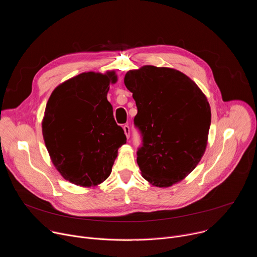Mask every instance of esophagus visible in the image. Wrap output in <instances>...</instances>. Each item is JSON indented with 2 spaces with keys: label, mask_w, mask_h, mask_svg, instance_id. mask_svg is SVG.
<instances>
[{
  "label": "esophagus",
  "mask_w": 257,
  "mask_h": 257,
  "mask_svg": "<svg viewBox=\"0 0 257 257\" xmlns=\"http://www.w3.org/2000/svg\"><path fill=\"white\" fill-rule=\"evenodd\" d=\"M123 130H124V132H125L126 137L129 138V137H130V127H129L128 125H125V126H123Z\"/></svg>",
  "instance_id": "esophagus-1"
}]
</instances>
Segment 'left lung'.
Masks as SVG:
<instances>
[{
    "instance_id": "obj_1",
    "label": "left lung",
    "mask_w": 257,
    "mask_h": 257,
    "mask_svg": "<svg viewBox=\"0 0 257 257\" xmlns=\"http://www.w3.org/2000/svg\"><path fill=\"white\" fill-rule=\"evenodd\" d=\"M124 83L133 93L134 123L143 136L137 152L142 177L160 188L177 184L206 149L211 113L205 94L184 73L168 67L129 70Z\"/></svg>"
}]
</instances>
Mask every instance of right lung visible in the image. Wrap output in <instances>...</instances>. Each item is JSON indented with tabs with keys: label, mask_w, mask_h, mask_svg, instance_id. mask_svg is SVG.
I'll list each match as a JSON object with an SVG mask.
<instances>
[{
	"label": "right lung",
	"mask_w": 257,
	"mask_h": 257,
	"mask_svg": "<svg viewBox=\"0 0 257 257\" xmlns=\"http://www.w3.org/2000/svg\"><path fill=\"white\" fill-rule=\"evenodd\" d=\"M116 72H84L52 92L42 122L51 161L65 180L95 187L112 172L119 148L126 143L106 95Z\"/></svg>",
	"instance_id": "add662e5"
}]
</instances>
